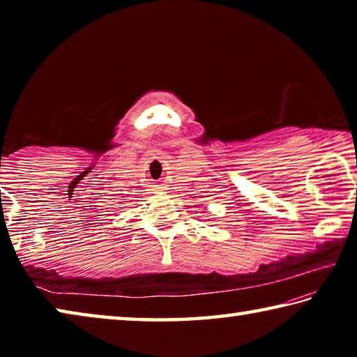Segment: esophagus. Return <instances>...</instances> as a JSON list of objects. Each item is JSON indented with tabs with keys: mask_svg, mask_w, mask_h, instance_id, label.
Returning a JSON list of instances; mask_svg holds the SVG:
<instances>
[{
	"mask_svg": "<svg viewBox=\"0 0 357 357\" xmlns=\"http://www.w3.org/2000/svg\"><path fill=\"white\" fill-rule=\"evenodd\" d=\"M155 189H157V190H159V192H162V190H164V189H165V187H162V185H157V187H155Z\"/></svg>",
	"mask_w": 357,
	"mask_h": 357,
	"instance_id": "obj_1",
	"label": "esophagus"
}]
</instances>
